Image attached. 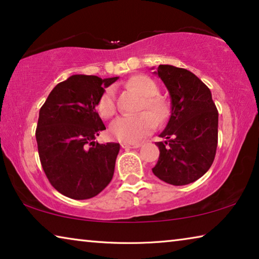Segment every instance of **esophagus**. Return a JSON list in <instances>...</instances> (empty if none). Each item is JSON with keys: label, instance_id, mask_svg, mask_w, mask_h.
<instances>
[{"label": "esophagus", "instance_id": "34e87169", "mask_svg": "<svg viewBox=\"0 0 259 259\" xmlns=\"http://www.w3.org/2000/svg\"><path fill=\"white\" fill-rule=\"evenodd\" d=\"M121 146L125 150L137 149V148H140V146H141V143H122Z\"/></svg>", "mask_w": 259, "mask_h": 259}]
</instances>
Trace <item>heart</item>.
Returning a JSON list of instances; mask_svg holds the SVG:
<instances>
[{
	"mask_svg": "<svg viewBox=\"0 0 259 259\" xmlns=\"http://www.w3.org/2000/svg\"><path fill=\"white\" fill-rule=\"evenodd\" d=\"M128 86L145 96L142 109H149L133 116H121L110 125V135L115 140L133 143L151 133L157 123H164L169 116V106L166 100L157 96L158 86L148 75H136L128 81ZM98 111L103 118H110L116 114V94L114 87H108L98 102ZM157 122H156L155 121Z\"/></svg>",
	"mask_w": 259,
	"mask_h": 259,
	"instance_id": "1",
	"label": "heart"
}]
</instances>
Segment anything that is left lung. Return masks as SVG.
Here are the masks:
<instances>
[{"label": "left lung", "mask_w": 259, "mask_h": 259, "mask_svg": "<svg viewBox=\"0 0 259 259\" xmlns=\"http://www.w3.org/2000/svg\"><path fill=\"white\" fill-rule=\"evenodd\" d=\"M171 96V117L157 142L159 158L153 175L165 183L183 186L206 173L218 148L219 113L211 93L185 68L159 65L154 72Z\"/></svg>", "instance_id": "left-lung-1"}]
</instances>
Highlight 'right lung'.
<instances>
[{
  "instance_id": "1",
  "label": "right lung",
  "mask_w": 259,
  "mask_h": 259,
  "mask_svg": "<svg viewBox=\"0 0 259 259\" xmlns=\"http://www.w3.org/2000/svg\"><path fill=\"white\" fill-rule=\"evenodd\" d=\"M117 79L72 75L53 88L40 108L36 140L41 166L50 184L67 198L91 199L113 179L119 144L94 141L106 129L95 107Z\"/></svg>"
}]
</instances>
